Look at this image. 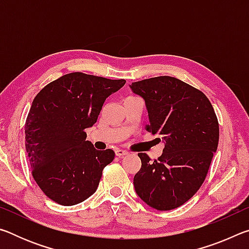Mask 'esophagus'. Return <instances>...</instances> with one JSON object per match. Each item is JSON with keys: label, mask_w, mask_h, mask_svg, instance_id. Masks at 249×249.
<instances>
[{"label": "esophagus", "mask_w": 249, "mask_h": 249, "mask_svg": "<svg viewBox=\"0 0 249 249\" xmlns=\"http://www.w3.org/2000/svg\"><path fill=\"white\" fill-rule=\"evenodd\" d=\"M128 153L124 149H116L115 150V155L117 156V157H124V156L127 155Z\"/></svg>", "instance_id": "34e87169"}]
</instances>
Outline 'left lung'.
Wrapping results in <instances>:
<instances>
[{"instance_id":"left-lung-1","label":"left lung","mask_w":249,"mask_h":249,"mask_svg":"<svg viewBox=\"0 0 249 249\" xmlns=\"http://www.w3.org/2000/svg\"><path fill=\"white\" fill-rule=\"evenodd\" d=\"M129 88L145 101L147 130L165 145L154 161L138 154L135 191L150 208L174 210L191 199L208 174L218 144L215 112L201 91L174 77L142 80Z\"/></svg>"}]
</instances>
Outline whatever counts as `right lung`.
I'll list each match as a JSON object with an SVG mask.
<instances>
[{"mask_svg": "<svg viewBox=\"0 0 249 249\" xmlns=\"http://www.w3.org/2000/svg\"><path fill=\"white\" fill-rule=\"evenodd\" d=\"M125 82L73 72L50 82L34 99L25 147L36 183L58 204L74 205L93 195L103 168L114 159L112 149L96 150L87 141L86 129Z\"/></svg>", "mask_w": 249, "mask_h": 249, "instance_id": "add662e5", "label": "right lung"}]
</instances>
